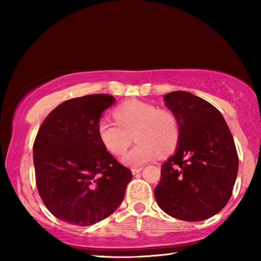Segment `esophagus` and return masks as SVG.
<instances>
[{"label": "esophagus", "instance_id": "esophagus-1", "mask_svg": "<svg viewBox=\"0 0 261 261\" xmlns=\"http://www.w3.org/2000/svg\"><path fill=\"white\" fill-rule=\"evenodd\" d=\"M141 170H143V168H141V167H138V168H132V169H131V173L134 174V175H137V174H139Z\"/></svg>", "mask_w": 261, "mask_h": 261}]
</instances>
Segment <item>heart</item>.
Returning <instances> with one entry per match:
<instances>
[{"label":"heart","instance_id":"heart-1","mask_svg":"<svg viewBox=\"0 0 261 261\" xmlns=\"http://www.w3.org/2000/svg\"><path fill=\"white\" fill-rule=\"evenodd\" d=\"M114 117L116 122L100 120L96 131L105 148L116 156L125 153L135 136L137 144L123 158L126 166H143L159 154L166 155L174 151L178 143V121L169 110L131 100L118 106Z\"/></svg>","mask_w":261,"mask_h":261}]
</instances>
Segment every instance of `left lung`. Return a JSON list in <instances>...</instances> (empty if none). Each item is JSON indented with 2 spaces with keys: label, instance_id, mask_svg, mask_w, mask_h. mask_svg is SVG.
<instances>
[{
  "label": "left lung",
  "instance_id": "left-lung-1",
  "mask_svg": "<svg viewBox=\"0 0 261 261\" xmlns=\"http://www.w3.org/2000/svg\"><path fill=\"white\" fill-rule=\"evenodd\" d=\"M163 100L177 118L179 138L175 154L161 166L155 200L173 218L208 219L227 205L237 177L232 135L219 110L199 96L175 91Z\"/></svg>",
  "mask_w": 261,
  "mask_h": 261
}]
</instances>
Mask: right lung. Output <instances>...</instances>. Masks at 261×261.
Returning <instances> with one entry per match:
<instances>
[{
  "mask_svg": "<svg viewBox=\"0 0 261 261\" xmlns=\"http://www.w3.org/2000/svg\"><path fill=\"white\" fill-rule=\"evenodd\" d=\"M108 94L64 101L42 122L33 145L35 182L43 204L64 222L86 227L121 205L129 168L99 139L101 114L115 102Z\"/></svg>",
  "mask_w": 261,
  "mask_h": 261,
  "instance_id": "right-lung-1",
  "label": "right lung"
}]
</instances>
